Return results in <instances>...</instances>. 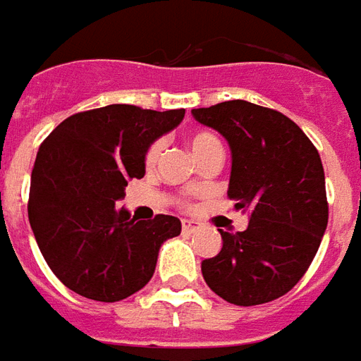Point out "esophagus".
<instances>
[{
	"label": "esophagus",
	"instance_id": "34e87169",
	"mask_svg": "<svg viewBox=\"0 0 361 361\" xmlns=\"http://www.w3.org/2000/svg\"><path fill=\"white\" fill-rule=\"evenodd\" d=\"M181 230L183 232H195V230H199V224L193 220H181Z\"/></svg>",
	"mask_w": 361,
	"mask_h": 361
}]
</instances>
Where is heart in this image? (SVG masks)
<instances>
[{
	"instance_id": "b5f03b06",
	"label": "heart",
	"mask_w": 361,
	"mask_h": 361,
	"mask_svg": "<svg viewBox=\"0 0 361 361\" xmlns=\"http://www.w3.org/2000/svg\"><path fill=\"white\" fill-rule=\"evenodd\" d=\"M188 142L191 150H193V154L197 157V160H201L207 154H211V152H222V142L214 133L211 131H193V133H189ZM162 154V142L157 141L150 145V149L147 150V157H145V162L147 166H154L158 162V158Z\"/></svg>"
}]
</instances>
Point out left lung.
Here are the masks:
<instances>
[{
    "instance_id": "obj_1",
    "label": "left lung",
    "mask_w": 361,
    "mask_h": 361,
    "mask_svg": "<svg viewBox=\"0 0 361 361\" xmlns=\"http://www.w3.org/2000/svg\"><path fill=\"white\" fill-rule=\"evenodd\" d=\"M232 150L228 197L250 211L243 232H222V250L201 263L204 282L234 305H259L290 292L310 269L329 222L317 149L271 108L228 100L191 110Z\"/></svg>"
}]
</instances>
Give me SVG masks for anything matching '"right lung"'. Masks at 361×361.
Returning a JSON list of instances; mask_svg holds the SVG:
<instances>
[{"label":"right lung","mask_w":361,"mask_h":361,"mask_svg":"<svg viewBox=\"0 0 361 361\" xmlns=\"http://www.w3.org/2000/svg\"><path fill=\"white\" fill-rule=\"evenodd\" d=\"M185 110L110 104L63 119L38 149L28 220L46 263L75 294L119 302L154 274L160 245L180 235L170 214L131 219L116 203L145 176L147 150Z\"/></svg>","instance_id":"add662e5"}]
</instances>
